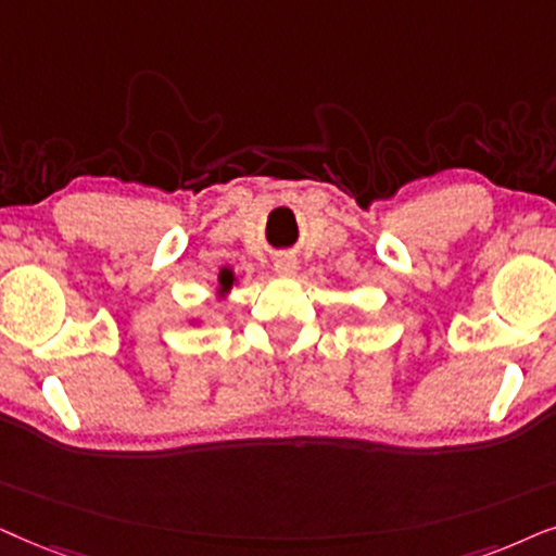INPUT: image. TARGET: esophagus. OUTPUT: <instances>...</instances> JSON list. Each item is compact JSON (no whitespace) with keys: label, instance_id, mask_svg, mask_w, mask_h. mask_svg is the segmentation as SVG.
<instances>
[{"label":"esophagus","instance_id":"1","mask_svg":"<svg viewBox=\"0 0 556 556\" xmlns=\"http://www.w3.org/2000/svg\"><path fill=\"white\" fill-rule=\"evenodd\" d=\"M274 269H277V274H282V277H292V274L298 271V258H294V256H279L277 262H274Z\"/></svg>","mask_w":556,"mask_h":556}]
</instances>
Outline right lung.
I'll return each instance as SVG.
<instances>
[{
  "mask_svg": "<svg viewBox=\"0 0 556 556\" xmlns=\"http://www.w3.org/2000/svg\"><path fill=\"white\" fill-rule=\"evenodd\" d=\"M231 282H233V274L228 271V269L220 271V285H224V290H228V287H231Z\"/></svg>",
  "mask_w": 556,
  "mask_h": 556,
  "instance_id": "right-lung-1",
  "label": "right lung"
}]
</instances>
